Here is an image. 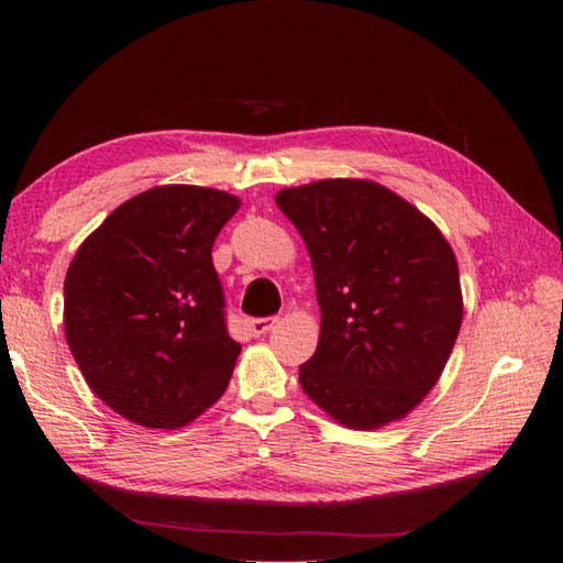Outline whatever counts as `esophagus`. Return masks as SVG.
<instances>
[{
    "mask_svg": "<svg viewBox=\"0 0 563 563\" xmlns=\"http://www.w3.org/2000/svg\"><path fill=\"white\" fill-rule=\"evenodd\" d=\"M275 324H278V317H261V319H249V331L254 333V336H263V333H268Z\"/></svg>",
    "mask_w": 563,
    "mask_h": 563,
    "instance_id": "obj_1",
    "label": "esophagus"
}]
</instances>
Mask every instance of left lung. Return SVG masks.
<instances>
[{
	"label": "left lung",
	"instance_id": "left-lung-1",
	"mask_svg": "<svg viewBox=\"0 0 563 563\" xmlns=\"http://www.w3.org/2000/svg\"><path fill=\"white\" fill-rule=\"evenodd\" d=\"M275 202L305 239L321 307L305 394L345 428L399 421L435 387L462 327L448 239L365 178L283 188Z\"/></svg>",
	"mask_w": 563,
	"mask_h": 563
}]
</instances>
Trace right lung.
<instances>
[{"mask_svg":"<svg viewBox=\"0 0 563 563\" xmlns=\"http://www.w3.org/2000/svg\"><path fill=\"white\" fill-rule=\"evenodd\" d=\"M236 196L157 186L93 230L65 278V336L84 379L128 421L181 428L218 401L242 351L212 244Z\"/></svg>","mask_w":563,"mask_h":563,"instance_id":"add662e5","label":"right lung"}]
</instances>
